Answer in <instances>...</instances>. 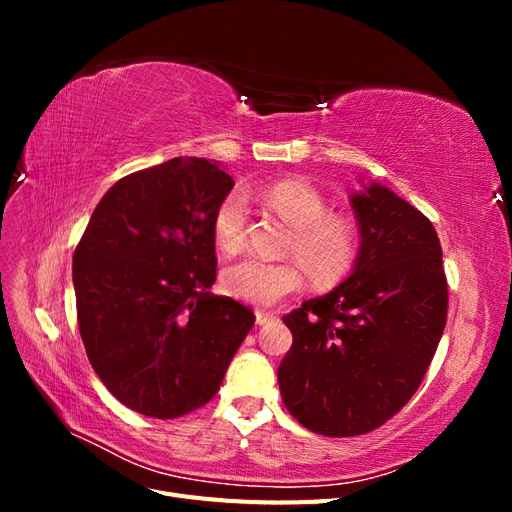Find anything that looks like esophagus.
I'll return each instance as SVG.
<instances>
[{
    "label": "esophagus",
    "instance_id": "obj_1",
    "mask_svg": "<svg viewBox=\"0 0 512 512\" xmlns=\"http://www.w3.org/2000/svg\"><path fill=\"white\" fill-rule=\"evenodd\" d=\"M273 318H275V316H273V314H269V312H260V309L256 312V324H260V327H262V324L271 322Z\"/></svg>",
    "mask_w": 512,
    "mask_h": 512
}]
</instances>
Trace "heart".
<instances>
[{"mask_svg": "<svg viewBox=\"0 0 512 512\" xmlns=\"http://www.w3.org/2000/svg\"><path fill=\"white\" fill-rule=\"evenodd\" d=\"M267 203L294 228L290 250L318 282H335L356 258V230L342 215L327 213L324 196L301 179H282L265 190ZM250 205L241 190H232L213 215V237L224 252H235L245 241ZM303 286L294 262H273L243 256L222 271V288L239 301L269 307Z\"/></svg>", "mask_w": 512, "mask_h": 512, "instance_id": "obj_1", "label": "heart"}]
</instances>
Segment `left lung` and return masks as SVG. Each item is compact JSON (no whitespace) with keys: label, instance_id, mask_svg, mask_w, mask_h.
I'll use <instances>...</instances> for the list:
<instances>
[{"label":"left lung","instance_id":"obj_1","mask_svg":"<svg viewBox=\"0 0 512 512\" xmlns=\"http://www.w3.org/2000/svg\"><path fill=\"white\" fill-rule=\"evenodd\" d=\"M361 232L352 273L284 316L292 346L277 367L284 406L314 433L361 436L416 393L446 324L438 232L371 181L350 194Z\"/></svg>","mask_w":512,"mask_h":512}]
</instances>
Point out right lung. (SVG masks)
Returning <instances> with one entry per match:
<instances>
[{
    "label": "right lung",
    "mask_w": 512,
    "mask_h": 512,
    "mask_svg": "<svg viewBox=\"0 0 512 512\" xmlns=\"http://www.w3.org/2000/svg\"><path fill=\"white\" fill-rule=\"evenodd\" d=\"M220 162L173 158L119 179L72 258L76 316L98 378L153 418L218 393L254 312L215 284L213 215L232 190Z\"/></svg>",
    "instance_id": "add662e5"
}]
</instances>
